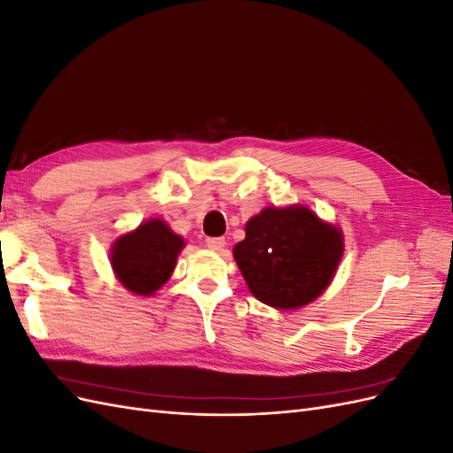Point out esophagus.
<instances>
[{"mask_svg": "<svg viewBox=\"0 0 453 453\" xmlns=\"http://www.w3.org/2000/svg\"><path fill=\"white\" fill-rule=\"evenodd\" d=\"M225 243H226L225 238H208V240H205V245H208L211 251H223Z\"/></svg>", "mask_w": 453, "mask_h": 453, "instance_id": "obj_1", "label": "esophagus"}]
</instances>
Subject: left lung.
I'll use <instances>...</instances> for the list:
<instances>
[{"label": "left lung", "mask_w": 453, "mask_h": 453, "mask_svg": "<svg viewBox=\"0 0 453 453\" xmlns=\"http://www.w3.org/2000/svg\"><path fill=\"white\" fill-rule=\"evenodd\" d=\"M232 253L257 300L298 310L331 285L344 255V232L308 205H273L245 223V238Z\"/></svg>", "instance_id": "left-lung-1"}]
</instances>
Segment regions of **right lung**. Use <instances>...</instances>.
Wrapping results in <instances>:
<instances>
[{"mask_svg": "<svg viewBox=\"0 0 453 453\" xmlns=\"http://www.w3.org/2000/svg\"><path fill=\"white\" fill-rule=\"evenodd\" d=\"M183 248L185 240L155 217L120 234L109 251V263L125 289L153 296L170 280Z\"/></svg>", "mask_w": 453, "mask_h": 453, "instance_id": "add662e5", "label": "right lung"}]
</instances>
